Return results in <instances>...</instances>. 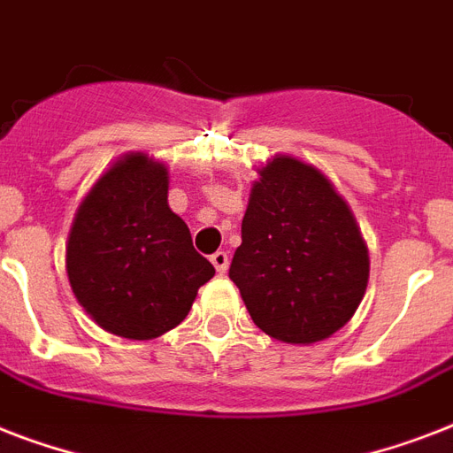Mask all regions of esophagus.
<instances>
[{"label": "esophagus", "mask_w": 453, "mask_h": 453, "mask_svg": "<svg viewBox=\"0 0 453 453\" xmlns=\"http://www.w3.org/2000/svg\"><path fill=\"white\" fill-rule=\"evenodd\" d=\"M211 263H213V268L219 270L220 275L226 273L227 265H230V256H227V251H216V254L211 256Z\"/></svg>", "instance_id": "esophagus-1"}]
</instances>
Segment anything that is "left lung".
<instances>
[{"label": "left lung", "instance_id": "8db88e82", "mask_svg": "<svg viewBox=\"0 0 453 453\" xmlns=\"http://www.w3.org/2000/svg\"><path fill=\"white\" fill-rule=\"evenodd\" d=\"M258 173L230 280L258 329L284 343H317L365 298L369 251L322 171L277 155Z\"/></svg>", "mask_w": 453, "mask_h": 453}]
</instances>
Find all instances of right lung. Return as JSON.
Wrapping results in <instances>:
<instances>
[{
  "label": "right lung",
  "instance_id": "right-lung-1",
  "mask_svg": "<svg viewBox=\"0 0 453 453\" xmlns=\"http://www.w3.org/2000/svg\"><path fill=\"white\" fill-rule=\"evenodd\" d=\"M169 171L131 152L103 173L74 213L65 268L74 296L110 334L148 341L190 312L216 275L169 209Z\"/></svg>",
  "mask_w": 453,
  "mask_h": 453
}]
</instances>
